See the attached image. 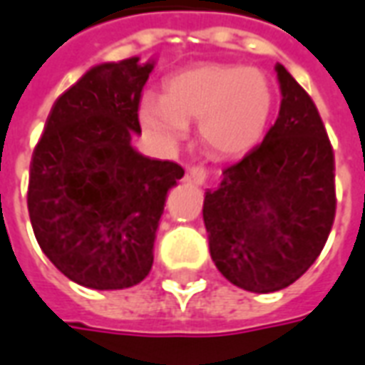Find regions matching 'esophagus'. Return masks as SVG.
<instances>
[{
  "instance_id": "esophagus-1",
  "label": "esophagus",
  "mask_w": 365,
  "mask_h": 365,
  "mask_svg": "<svg viewBox=\"0 0 365 365\" xmlns=\"http://www.w3.org/2000/svg\"><path fill=\"white\" fill-rule=\"evenodd\" d=\"M185 182L195 183V185H205L207 172L201 166H191V168H187V174H185Z\"/></svg>"
}]
</instances>
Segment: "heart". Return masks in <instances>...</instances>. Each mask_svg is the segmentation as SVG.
Wrapping results in <instances>:
<instances>
[{
    "instance_id": "b5f03b06",
    "label": "heart",
    "mask_w": 365,
    "mask_h": 365,
    "mask_svg": "<svg viewBox=\"0 0 365 365\" xmlns=\"http://www.w3.org/2000/svg\"><path fill=\"white\" fill-rule=\"evenodd\" d=\"M274 93L265 73L237 63H197L164 83V96L145 94L139 118L164 145L187 135L199 121V139L215 158L230 160L257 147L272 118Z\"/></svg>"
}]
</instances>
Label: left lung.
<instances>
[{
    "instance_id": "obj_1",
    "label": "left lung",
    "mask_w": 365,
    "mask_h": 365,
    "mask_svg": "<svg viewBox=\"0 0 365 365\" xmlns=\"http://www.w3.org/2000/svg\"><path fill=\"white\" fill-rule=\"evenodd\" d=\"M280 110L263 143L205 191L210 257L247 292L282 290L319 257L333 228L334 156L309 94L274 67Z\"/></svg>"
}]
</instances>
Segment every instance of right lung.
Returning <instances> with one entry per match:
<instances>
[{"label":"right lung","instance_id":"1","mask_svg":"<svg viewBox=\"0 0 365 365\" xmlns=\"http://www.w3.org/2000/svg\"><path fill=\"white\" fill-rule=\"evenodd\" d=\"M155 59L91 67L53 102L32 153L29 215L44 255L93 290L139 284L153 267L175 162L133 147L139 102Z\"/></svg>","mask_w":365,"mask_h":365}]
</instances>
